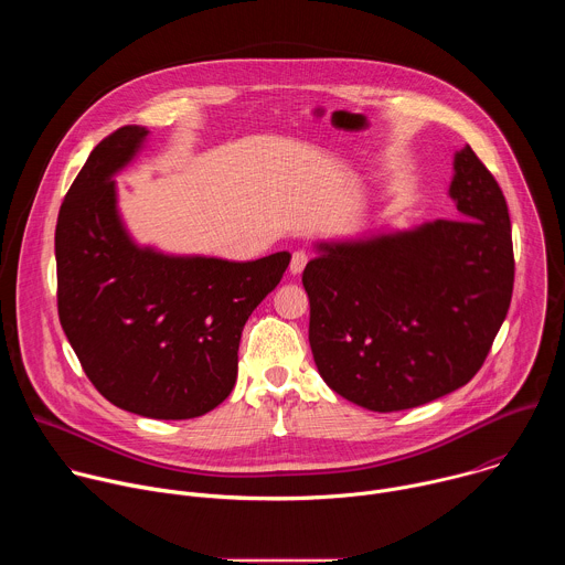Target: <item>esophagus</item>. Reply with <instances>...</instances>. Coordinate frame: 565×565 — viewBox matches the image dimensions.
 Wrapping results in <instances>:
<instances>
[{"label": "esophagus", "mask_w": 565, "mask_h": 565, "mask_svg": "<svg viewBox=\"0 0 565 565\" xmlns=\"http://www.w3.org/2000/svg\"><path fill=\"white\" fill-rule=\"evenodd\" d=\"M306 264H308V253H303V250L292 253V259H290V273H292V275H299V273L306 268Z\"/></svg>", "instance_id": "1"}]
</instances>
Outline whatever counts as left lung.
<instances>
[{
    "label": "left lung",
    "mask_w": 565,
    "mask_h": 565,
    "mask_svg": "<svg viewBox=\"0 0 565 565\" xmlns=\"http://www.w3.org/2000/svg\"><path fill=\"white\" fill-rule=\"evenodd\" d=\"M454 172L458 218L319 244L301 275L317 371L364 409H414L460 388L508 315L514 250L505 196L469 145Z\"/></svg>",
    "instance_id": "obj_1"
}]
</instances>
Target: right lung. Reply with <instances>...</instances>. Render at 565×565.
Listing matches in <instances>:
<instances>
[{"mask_svg": "<svg viewBox=\"0 0 565 565\" xmlns=\"http://www.w3.org/2000/svg\"><path fill=\"white\" fill-rule=\"evenodd\" d=\"M145 136V127L127 125L100 140L60 205L57 315L87 377L111 405L188 420L230 395L241 331L281 281L290 255L238 264L138 248L120 223L111 177Z\"/></svg>", "mask_w": 565, "mask_h": 565, "instance_id": "1", "label": "right lung"}]
</instances>
